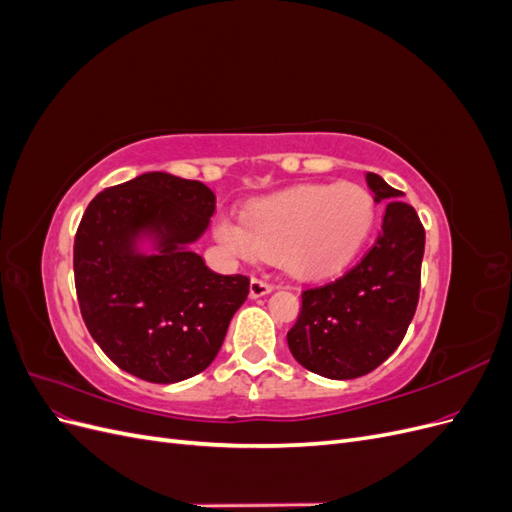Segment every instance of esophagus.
<instances>
[{
	"mask_svg": "<svg viewBox=\"0 0 512 512\" xmlns=\"http://www.w3.org/2000/svg\"><path fill=\"white\" fill-rule=\"evenodd\" d=\"M273 290V284H269L267 280H262V277H252L250 282V297L258 299V297H265Z\"/></svg>",
	"mask_w": 512,
	"mask_h": 512,
	"instance_id": "esophagus-1",
	"label": "esophagus"
}]
</instances>
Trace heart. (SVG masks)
Instances as JSON below:
<instances>
[{
  "mask_svg": "<svg viewBox=\"0 0 512 512\" xmlns=\"http://www.w3.org/2000/svg\"><path fill=\"white\" fill-rule=\"evenodd\" d=\"M376 213L374 196L359 183L297 185L254 200L243 222L222 215L215 237L243 260L275 256L294 275H324L361 252Z\"/></svg>",
  "mask_w": 512,
  "mask_h": 512,
  "instance_id": "obj_1",
  "label": "heart"
}]
</instances>
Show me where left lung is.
<instances>
[{
	"label": "left lung",
	"instance_id": "8db88e82",
	"mask_svg": "<svg viewBox=\"0 0 512 512\" xmlns=\"http://www.w3.org/2000/svg\"><path fill=\"white\" fill-rule=\"evenodd\" d=\"M376 203H386L382 232L337 280L301 294L288 348L305 369L331 380L369 374L397 350L416 312L425 228L399 190L367 173Z\"/></svg>",
	"mask_w": 512,
	"mask_h": 512
}]
</instances>
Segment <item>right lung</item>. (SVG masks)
I'll return each mask as SVG.
<instances>
[{
    "instance_id": "add662e5",
    "label": "right lung",
    "mask_w": 512,
    "mask_h": 512,
    "mask_svg": "<svg viewBox=\"0 0 512 512\" xmlns=\"http://www.w3.org/2000/svg\"><path fill=\"white\" fill-rule=\"evenodd\" d=\"M215 211L205 183L145 173L91 200L74 239V284L91 337L128 374L173 384L207 369L250 292L192 250Z\"/></svg>"
}]
</instances>
